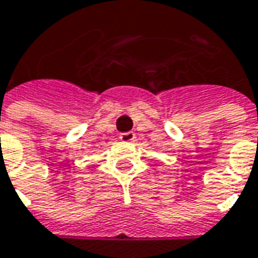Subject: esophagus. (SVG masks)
Instances as JSON below:
<instances>
[{
  "mask_svg": "<svg viewBox=\"0 0 258 258\" xmlns=\"http://www.w3.org/2000/svg\"><path fill=\"white\" fill-rule=\"evenodd\" d=\"M120 140L124 142H130V141H134L135 140V134L133 131H128V133H123V134L120 135Z\"/></svg>",
  "mask_w": 258,
  "mask_h": 258,
  "instance_id": "34e87169",
  "label": "esophagus"
}]
</instances>
